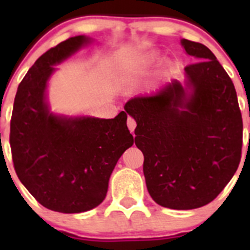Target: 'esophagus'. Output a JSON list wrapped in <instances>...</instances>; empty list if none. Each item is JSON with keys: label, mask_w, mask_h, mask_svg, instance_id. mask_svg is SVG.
<instances>
[{"label": "esophagus", "mask_w": 250, "mask_h": 250, "mask_svg": "<svg viewBox=\"0 0 250 250\" xmlns=\"http://www.w3.org/2000/svg\"><path fill=\"white\" fill-rule=\"evenodd\" d=\"M127 125H128V128H129L130 132L134 133L135 127H137V122H135L134 118H133V117H128V120H127Z\"/></svg>", "instance_id": "1"}]
</instances>
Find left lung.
<instances>
[{
  "label": "left lung",
  "mask_w": 250,
  "mask_h": 250,
  "mask_svg": "<svg viewBox=\"0 0 250 250\" xmlns=\"http://www.w3.org/2000/svg\"><path fill=\"white\" fill-rule=\"evenodd\" d=\"M198 60L156 94L135 97L125 110L137 122L147 191L160 206L195 209L224 190L242 152L241 110L234 85L209 48L181 40Z\"/></svg>",
  "instance_id": "1"
}]
</instances>
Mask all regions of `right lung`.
<instances>
[{
    "label": "right lung",
    "mask_w": 250,
    "mask_h": 250,
    "mask_svg": "<svg viewBox=\"0 0 250 250\" xmlns=\"http://www.w3.org/2000/svg\"><path fill=\"white\" fill-rule=\"evenodd\" d=\"M89 42L80 35L41 55L20 82L12 112L9 143L18 178L42 206L59 213L99 206L116 163L134 143L125 111L111 120L50 112L47 85L55 65Z\"/></svg>",
    "instance_id": "add662e5"
}]
</instances>
